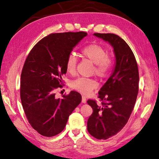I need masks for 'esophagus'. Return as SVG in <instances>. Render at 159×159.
Segmentation results:
<instances>
[{"label": "esophagus", "instance_id": "1", "mask_svg": "<svg viewBox=\"0 0 159 159\" xmlns=\"http://www.w3.org/2000/svg\"><path fill=\"white\" fill-rule=\"evenodd\" d=\"M82 102L83 103H85L87 102V99H86V97L84 96H82Z\"/></svg>", "mask_w": 159, "mask_h": 159}]
</instances>
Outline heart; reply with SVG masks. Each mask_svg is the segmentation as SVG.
<instances>
[{"label":"heart","instance_id":"1","mask_svg":"<svg viewBox=\"0 0 159 159\" xmlns=\"http://www.w3.org/2000/svg\"><path fill=\"white\" fill-rule=\"evenodd\" d=\"M82 54L95 64L93 72L101 78L106 77L112 67V60L107 55L103 47L98 44H91L82 49ZM77 58L73 54H70L66 61V70L69 74L76 71ZM70 87L79 92L89 94L98 87L96 80L93 78L78 77L70 82Z\"/></svg>","mask_w":159,"mask_h":159}]
</instances>
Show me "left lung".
I'll return each instance as SVG.
<instances>
[{"label":"left lung","instance_id":"1","mask_svg":"<svg viewBox=\"0 0 159 159\" xmlns=\"http://www.w3.org/2000/svg\"><path fill=\"white\" fill-rule=\"evenodd\" d=\"M108 42L116 58L112 74L98 92L101 102L88 100L93 113L87 121L89 133L107 140L123 129L134 108L139 89V72L135 57L123 39L113 33H94Z\"/></svg>","mask_w":159,"mask_h":159}]
</instances>
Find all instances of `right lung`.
<instances>
[{
    "label": "right lung",
    "instance_id": "1",
    "mask_svg": "<svg viewBox=\"0 0 159 159\" xmlns=\"http://www.w3.org/2000/svg\"><path fill=\"white\" fill-rule=\"evenodd\" d=\"M87 35L82 31L52 33L33 47L25 61L21 75V104L29 124L42 135L60 133L81 102L82 96L77 91L57 99L54 91L63 84L67 57Z\"/></svg>",
    "mask_w": 159,
    "mask_h": 159
}]
</instances>
